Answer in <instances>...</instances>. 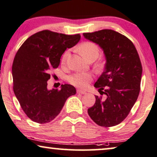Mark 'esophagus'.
<instances>
[{
	"label": "esophagus",
	"mask_w": 157,
	"mask_h": 157,
	"mask_svg": "<svg viewBox=\"0 0 157 157\" xmlns=\"http://www.w3.org/2000/svg\"><path fill=\"white\" fill-rule=\"evenodd\" d=\"M77 93L80 94H86L87 92L86 91V90H81V89H77Z\"/></svg>",
	"instance_id": "obj_1"
}]
</instances>
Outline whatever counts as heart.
Returning <instances> with one entry per match:
<instances>
[{
  "label": "heart",
  "instance_id": "heart-1",
  "mask_svg": "<svg viewBox=\"0 0 157 157\" xmlns=\"http://www.w3.org/2000/svg\"><path fill=\"white\" fill-rule=\"evenodd\" d=\"M79 50L82 56L86 60L91 58H97L99 53V47L95 43L91 41H86L79 47ZM69 56V50L64 52L61 58V63L64 64ZM92 80V75L88 72H77L71 75L69 78V81L73 86L79 88H86L88 82Z\"/></svg>",
  "mask_w": 157,
  "mask_h": 157
}]
</instances>
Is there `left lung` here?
Returning a JSON list of instances; mask_svg holds the SVG:
<instances>
[{
    "label": "left lung",
    "mask_w": 157,
    "mask_h": 157,
    "mask_svg": "<svg viewBox=\"0 0 157 157\" xmlns=\"http://www.w3.org/2000/svg\"><path fill=\"white\" fill-rule=\"evenodd\" d=\"M85 39L98 44L105 55L104 71L94 84L101 96L88 109L99 126L119 124L128 116L138 97L142 65L135 45L125 36L109 29L83 33Z\"/></svg>",
    "instance_id": "8db88e82"
}]
</instances>
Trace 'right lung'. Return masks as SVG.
<instances>
[{"label":"right lung","instance_id":"obj_1","mask_svg":"<svg viewBox=\"0 0 157 157\" xmlns=\"http://www.w3.org/2000/svg\"><path fill=\"white\" fill-rule=\"evenodd\" d=\"M80 35H66L42 31L32 35L22 44L12 65L14 92L22 109L33 121L45 124L59 114L67 99L76 94L69 84L59 90L48 88L50 71L60 64L67 48L75 46Z\"/></svg>","mask_w":157,"mask_h":157}]
</instances>
